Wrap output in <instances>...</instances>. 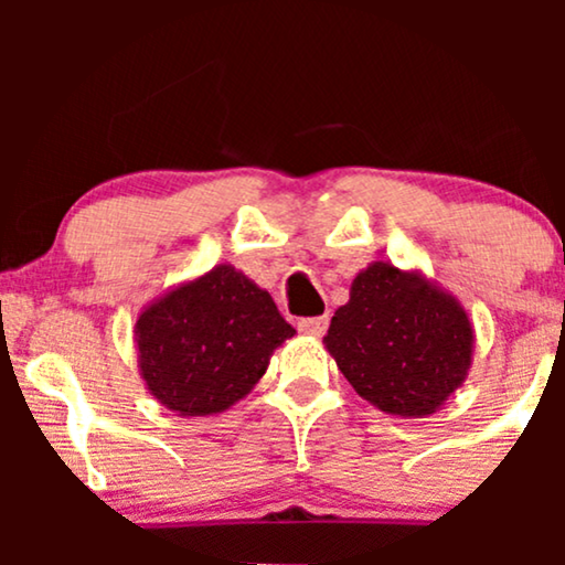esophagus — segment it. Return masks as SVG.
Listing matches in <instances>:
<instances>
[{
	"label": "esophagus",
	"instance_id": "obj_1",
	"mask_svg": "<svg viewBox=\"0 0 565 565\" xmlns=\"http://www.w3.org/2000/svg\"><path fill=\"white\" fill-rule=\"evenodd\" d=\"M329 327V316H316V319H300L297 321V329L308 337H321Z\"/></svg>",
	"mask_w": 565,
	"mask_h": 565
}]
</instances>
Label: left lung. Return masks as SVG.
<instances>
[{
  "instance_id": "obj_1",
  "label": "left lung",
  "mask_w": 565,
  "mask_h": 565,
  "mask_svg": "<svg viewBox=\"0 0 565 565\" xmlns=\"http://www.w3.org/2000/svg\"><path fill=\"white\" fill-rule=\"evenodd\" d=\"M323 348L361 398L393 417L419 419L468 380L476 329L465 305L423 270L374 260L355 274Z\"/></svg>"
}]
</instances>
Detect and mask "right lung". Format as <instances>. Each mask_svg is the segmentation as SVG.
I'll use <instances>...</instances> for the list:
<instances>
[{"mask_svg":"<svg viewBox=\"0 0 565 565\" xmlns=\"http://www.w3.org/2000/svg\"><path fill=\"white\" fill-rule=\"evenodd\" d=\"M295 334L274 297L231 263L167 289L135 321L146 391L178 417L238 404Z\"/></svg>","mask_w":565,"mask_h":565,"instance_id":"add662e5","label":"right lung"}]
</instances>
